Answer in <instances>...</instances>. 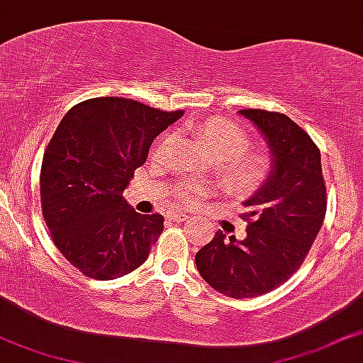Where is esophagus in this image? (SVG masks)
I'll list each match as a JSON object with an SVG mask.
<instances>
[{
	"label": "esophagus",
	"mask_w": 363,
	"mask_h": 363,
	"mask_svg": "<svg viewBox=\"0 0 363 363\" xmlns=\"http://www.w3.org/2000/svg\"><path fill=\"white\" fill-rule=\"evenodd\" d=\"M166 218L169 219V221H172V223H182V221H186V218L187 216L186 214H182V213H171V214H167Z\"/></svg>",
	"instance_id": "esophagus-1"
}]
</instances>
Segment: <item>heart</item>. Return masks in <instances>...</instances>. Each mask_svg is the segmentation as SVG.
I'll return each mask as SVG.
<instances>
[{
    "mask_svg": "<svg viewBox=\"0 0 363 363\" xmlns=\"http://www.w3.org/2000/svg\"><path fill=\"white\" fill-rule=\"evenodd\" d=\"M196 137L214 155L216 172L233 191L242 196L259 192L268 184L274 172V160L266 150L253 147V137L240 123L224 117H211L196 128ZM169 137H162L155 144L154 152L160 154L167 147ZM199 186L194 182H181L176 196L182 203L196 201Z\"/></svg>",
    "mask_w": 363,
    "mask_h": 363,
    "instance_id": "obj_1",
    "label": "heart"
}]
</instances>
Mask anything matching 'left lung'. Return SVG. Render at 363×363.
Returning a JSON list of instances; mask_svg holds the SVG:
<instances>
[{
  "instance_id": "left-lung-1",
  "label": "left lung",
  "mask_w": 363,
  "mask_h": 363,
  "mask_svg": "<svg viewBox=\"0 0 363 363\" xmlns=\"http://www.w3.org/2000/svg\"><path fill=\"white\" fill-rule=\"evenodd\" d=\"M240 113L263 132L274 172L263 189L242 203L245 240H226L219 229L196 253V266L216 291L253 298L298 272L323 224L327 187L320 149L298 123L269 110L245 108Z\"/></svg>"
}]
</instances>
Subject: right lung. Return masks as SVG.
<instances>
[{
    "label": "right lung",
    "instance_id": "obj_1",
    "mask_svg": "<svg viewBox=\"0 0 363 363\" xmlns=\"http://www.w3.org/2000/svg\"><path fill=\"white\" fill-rule=\"evenodd\" d=\"M181 116L97 97L77 104L58 123L41 162V211L55 246L85 277L116 279L147 259L164 218L139 214L122 192L152 140Z\"/></svg>",
    "mask_w": 363,
    "mask_h": 363
}]
</instances>
